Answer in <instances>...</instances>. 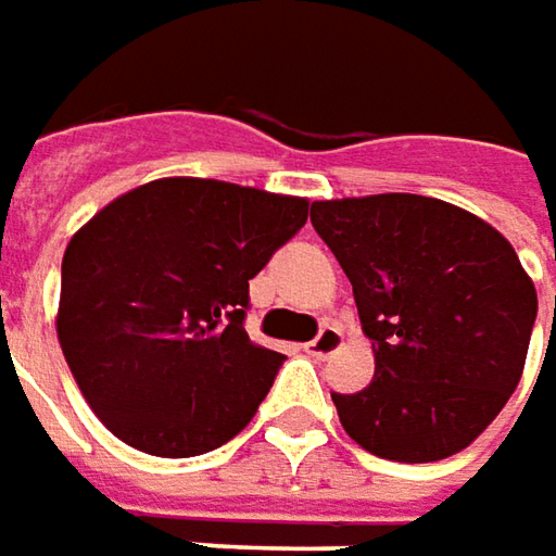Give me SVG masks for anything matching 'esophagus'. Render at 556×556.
<instances>
[{
	"mask_svg": "<svg viewBox=\"0 0 556 556\" xmlns=\"http://www.w3.org/2000/svg\"><path fill=\"white\" fill-rule=\"evenodd\" d=\"M340 346H343V331H340V328H333V325H325L321 333H318L315 340H309L303 350H306L312 358H328V355L337 353Z\"/></svg>",
	"mask_w": 556,
	"mask_h": 556,
	"instance_id": "esophagus-1",
	"label": "esophagus"
}]
</instances>
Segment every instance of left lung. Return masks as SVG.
Listing matches in <instances>:
<instances>
[{
  "mask_svg": "<svg viewBox=\"0 0 556 556\" xmlns=\"http://www.w3.org/2000/svg\"><path fill=\"white\" fill-rule=\"evenodd\" d=\"M312 225L353 285L374 350L371 383L331 395L343 430L387 460L458 455L523 377L539 296L517 250L424 194L315 201Z\"/></svg>",
  "mask_w": 556,
  "mask_h": 556,
  "instance_id": "1",
  "label": "left lung"
}]
</instances>
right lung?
Here are the masks:
<instances>
[{
	"label": "right lung",
	"instance_id": "1",
	"mask_svg": "<svg viewBox=\"0 0 556 556\" xmlns=\"http://www.w3.org/2000/svg\"><path fill=\"white\" fill-rule=\"evenodd\" d=\"M306 216V198L173 176L119 194L76 231L54 328L114 437L194 458L244 430L285 362L247 337L250 278Z\"/></svg>",
	"mask_w": 556,
	"mask_h": 556
}]
</instances>
